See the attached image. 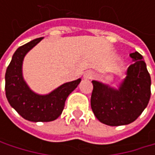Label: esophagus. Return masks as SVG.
<instances>
[{"instance_id":"esophagus-1","label":"esophagus","mask_w":155,"mask_h":155,"mask_svg":"<svg viewBox=\"0 0 155 155\" xmlns=\"http://www.w3.org/2000/svg\"><path fill=\"white\" fill-rule=\"evenodd\" d=\"M94 76V74H93V72H91V71H87L85 74H84V75H83V78L84 79H92Z\"/></svg>"}]
</instances>
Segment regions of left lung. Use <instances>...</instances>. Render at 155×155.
Here are the masks:
<instances>
[{"instance_id": "8db88e82", "label": "left lung", "mask_w": 155, "mask_h": 155, "mask_svg": "<svg viewBox=\"0 0 155 155\" xmlns=\"http://www.w3.org/2000/svg\"><path fill=\"white\" fill-rule=\"evenodd\" d=\"M133 64L119 89L92 81L91 106L95 117L103 124L117 127L134 122L147 107L151 97V77L143 56L130 54Z\"/></svg>"}]
</instances>
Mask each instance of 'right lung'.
Segmentation results:
<instances>
[{"instance_id": "add662e5", "label": "right lung", "mask_w": 155, "mask_h": 155, "mask_svg": "<svg viewBox=\"0 0 155 155\" xmlns=\"http://www.w3.org/2000/svg\"><path fill=\"white\" fill-rule=\"evenodd\" d=\"M42 39L36 38L18 47L5 74V92L9 103L23 118L32 122L56 119L63 112L67 97L81 81L78 79L66 82L47 95H38L28 88L22 76V62L26 54Z\"/></svg>"}]
</instances>
